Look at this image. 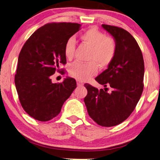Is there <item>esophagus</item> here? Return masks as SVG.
Returning <instances> with one entry per match:
<instances>
[{"label": "esophagus", "instance_id": "obj_1", "mask_svg": "<svg viewBox=\"0 0 160 160\" xmlns=\"http://www.w3.org/2000/svg\"><path fill=\"white\" fill-rule=\"evenodd\" d=\"M77 86H83V82H80V81H78V80H77Z\"/></svg>", "mask_w": 160, "mask_h": 160}]
</instances>
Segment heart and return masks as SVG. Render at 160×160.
<instances>
[{
    "instance_id": "1",
    "label": "heart",
    "mask_w": 160,
    "mask_h": 160,
    "mask_svg": "<svg viewBox=\"0 0 160 160\" xmlns=\"http://www.w3.org/2000/svg\"><path fill=\"white\" fill-rule=\"evenodd\" d=\"M83 42L91 48L88 60L90 62H76L70 65L69 72L77 80L85 81L98 72V65L102 69L108 67L116 53V44L112 38L106 37L96 28H91L81 35ZM64 55L68 59L73 58L75 52V40L70 38L64 44Z\"/></svg>"
}]
</instances>
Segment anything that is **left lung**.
I'll return each mask as SVG.
<instances>
[{"label":"left lung","mask_w":160,"mask_h":160,"mask_svg":"<svg viewBox=\"0 0 160 160\" xmlns=\"http://www.w3.org/2000/svg\"><path fill=\"white\" fill-rule=\"evenodd\" d=\"M113 38L116 53L111 64L95 79L103 85L98 90L88 83L84 103L88 113L96 123L104 127L117 125L134 111L143 91L145 65L142 52L135 39L124 29L102 25ZM107 86L112 88L107 92Z\"/></svg>","instance_id":"left-lung-1"}]
</instances>
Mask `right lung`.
<instances>
[{
  "label": "right lung",
  "instance_id": "add662e5",
  "mask_svg": "<svg viewBox=\"0 0 160 160\" xmlns=\"http://www.w3.org/2000/svg\"><path fill=\"white\" fill-rule=\"evenodd\" d=\"M80 28L78 23H48L37 30L21 49L15 84L21 106L35 120L48 121L56 117L77 88L74 78L53 83L51 76L67 63L64 44Z\"/></svg>",
  "mask_w": 160,
  "mask_h": 160
}]
</instances>
